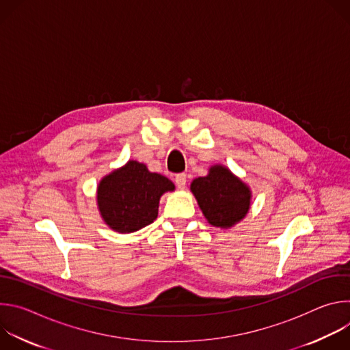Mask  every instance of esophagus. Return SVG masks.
<instances>
[{"instance_id": "obj_1", "label": "esophagus", "mask_w": 350, "mask_h": 350, "mask_svg": "<svg viewBox=\"0 0 350 350\" xmlns=\"http://www.w3.org/2000/svg\"><path fill=\"white\" fill-rule=\"evenodd\" d=\"M174 181H176V185H177L178 188H185V185H187V174H185V173L177 174L176 178H174Z\"/></svg>"}]
</instances>
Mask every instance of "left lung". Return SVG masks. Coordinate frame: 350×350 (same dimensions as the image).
Wrapping results in <instances>:
<instances>
[{"label":"left lung","instance_id":"8db88e82","mask_svg":"<svg viewBox=\"0 0 350 350\" xmlns=\"http://www.w3.org/2000/svg\"><path fill=\"white\" fill-rule=\"evenodd\" d=\"M199 208L212 226L231 227L245 217L251 205V191L228 169L213 166L209 174L191 184Z\"/></svg>","mask_w":350,"mask_h":350}]
</instances>
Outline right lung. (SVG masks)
<instances>
[{
    "instance_id": "obj_1",
    "label": "right lung",
    "mask_w": 350,
    "mask_h": 350,
    "mask_svg": "<svg viewBox=\"0 0 350 350\" xmlns=\"http://www.w3.org/2000/svg\"><path fill=\"white\" fill-rule=\"evenodd\" d=\"M174 184L144 163L130 161L98 185V208L105 223L118 232H134L158 217L159 199Z\"/></svg>"
}]
</instances>
